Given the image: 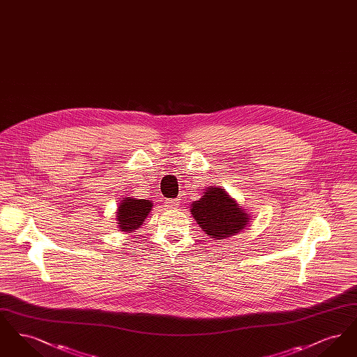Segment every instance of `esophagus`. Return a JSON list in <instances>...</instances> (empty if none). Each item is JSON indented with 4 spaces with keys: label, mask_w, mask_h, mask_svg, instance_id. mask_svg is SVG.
<instances>
[{
    "label": "esophagus",
    "mask_w": 357,
    "mask_h": 357,
    "mask_svg": "<svg viewBox=\"0 0 357 357\" xmlns=\"http://www.w3.org/2000/svg\"><path fill=\"white\" fill-rule=\"evenodd\" d=\"M178 204H179V199H167V201L165 202V206H166L167 208H170V210L176 208Z\"/></svg>",
    "instance_id": "esophagus-1"
}]
</instances>
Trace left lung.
Wrapping results in <instances>:
<instances>
[{
	"label": "left lung",
	"instance_id": "1",
	"mask_svg": "<svg viewBox=\"0 0 357 357\" xmlns=\"http://www.w3.org/2000/svg\"><path fill=\"white\" fill-rule=\"evenodd\" d=\"M190 213L210 238L225 239L245 230L250 214L221 187L204 188L202 197L191 202Z\"/></svg>",
	"mask_w": 357,
	"mask_h": 357
}]
</instances>
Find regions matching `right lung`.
I'll use <instances>...</instances> for the list:
<instances>
[{
    "instance_id": "add662e5",
    "label": "right lung",
    "mask_w": 357,
    "mask_h": 357,
    "mask_svg": "<svg viewBox=\"0 0 357 357\" xmlns=\"http://www.w3.org/2000/svg\"><path fill=\"white\" fill-rule=\"evenodd\" d=\"M153 202L132 197L121 198L116 210V221L120 231L132 233L137 230L153 210Z\"/></svg>"
}]
</instances>
